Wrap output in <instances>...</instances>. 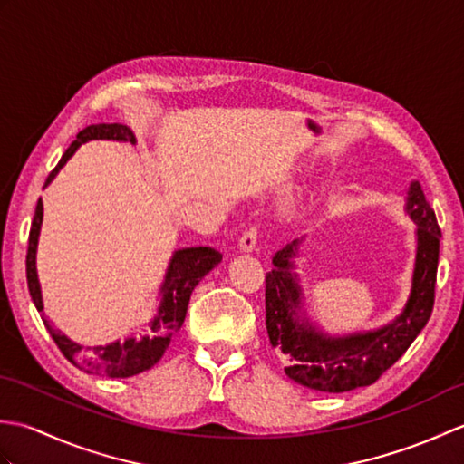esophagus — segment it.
Here are the masks:
<instances>
[{"mask_svg":"<svg viewBox=\"0 0 464 464\" xmlns=\"http://www.w3.org/2000/svg\"><path fill=\"white\" fill-rule=\"evenodd\" d=\"M259 241V227L257 225H249L247 229L243 231L241 239H239V247L243 251H253L255 245Z\"/></svg>","mask_w":464,"mask_h":464,"instance_id":"esophagus-1","label":"esophagus"}]
</instances>
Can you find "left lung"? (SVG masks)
<instances>
[{
	"mask_svg": "<svg viewBox=\"0 0 464 464\" xmlns=\"http://www.w3.org/2000/svg\"><path fill=\"white\" fill-rule=\"evenodd\" d=\"M407 211L419 225L417 263L405 311L387 327L367 334L329 339L311 324L299 323V285L291 273L293 241L273 257L265 275V324L269 343L287 362L285 374L295 382L323 392H344L367 387L389 371L429 323L435 304L440 227L420 183H412Z\"/></svg>",
	"mask_w": 464,
	"mask_h": 464,
	"instance_id": "8db88e82",
	"label": "left lung"
}]
</instances>
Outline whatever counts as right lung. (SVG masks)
Listing matches in <instances>:
<instances>
[{
    "mask_svg": "<svg viewBox=\"0 0 464 464\" xmlns=\"http://www.w3.org/2000/svg\"><path fill=\"white\" fill-rule=\"evenodd\" d=\"M90 140H120V141H130L135 143V137L130 131V127L120 125V123H97V125H87L85 130L77 133L75 141L67 147L62 160L55 165V169L47 175L45 185L53 179L57 171L67 163L69 157L75 153L77 147ZM44 219V203L42 197L35 205L32 229H29V241H27V255H25V273H27V287L29 295L35 303L37 311H44L42 303V291H39V281H37V271H35V249H37V237H39V227H42ZM223 255L211 247H191V249H181L173 255L169 271H167L165 283L161 287L163 301L161 307L157 311L155 319L151 321L150 327L145 333H140L137 339H127L125 343H111L107 347H93V349H83L80 344L69 341L65 334L53 329V324L45 319L44 314V324L45 329L52 334L55 341L57 349L63 353V357L73 362L77 369L87 371V372H97L105 374V377L111 379H123V377H133L137 372H143L151 369L153 364L163 357L165 349L169 347V341L173 334L181 329L187 314V304H189L191 293L197 287L207 273H209L215 265H219Z\"/></svg>",
    "mask_w": 464,
    "mask_h": 464,
    "instance_id": "add662e5",
    "label": "right lung"
}]
</instances>
